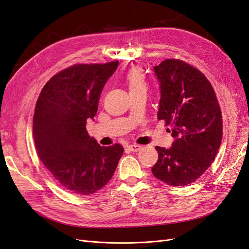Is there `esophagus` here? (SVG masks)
<instances>
[{
    "mask_svg": "<svg viewBox=\"0 0 249 249\" xmlns=\"http://www.w3.org/2000/svg\"><path fill=\"white\" fill-rule=\"evenodd\" d=\"M126 147L129 148L131 152H139V150L142 148V146L139 145V144H130V145H127Z\"/></svg>",
    "mask_w": 249,
    "mask_h": 249,
    "instance_id": "obj_1",
    "label": "esophagus"
}]
</instances>
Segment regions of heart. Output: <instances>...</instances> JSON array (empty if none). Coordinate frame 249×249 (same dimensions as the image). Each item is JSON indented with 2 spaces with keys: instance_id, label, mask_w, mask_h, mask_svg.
I'll use <instances>...</instances> for the list:
<instances>
[{
  "instance_id": "b5f03b06",
  "label": "heart",
  "mask_w": 249,
  "mask_h": 249,
  "mask_svg": "<svg viewBox=\"0 0 249 249\" xmlns=\"http://www.w3.org/2000/svg\"><path fill=\"white\" fill-rule=\"evenodd\" d=\"M124 81L130 92L146 91L147 84L144 74L140 69H132L124 74Z\"/></svg>"
}]
</instances>
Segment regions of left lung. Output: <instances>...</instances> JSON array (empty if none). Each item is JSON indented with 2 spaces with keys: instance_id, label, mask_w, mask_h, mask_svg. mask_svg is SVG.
<instances>
[{
  "instance_id": "obj_1",
  "label": "left lung",
  "mask_w": 249,
  "mask_h": 249,
  "mask_svg": "<svg viewBox=\"0 0 249 249\" xmlns=\"http://www.w3.org/2000/svg\"><path fill=\"white\" fill-rule=\"evenodd\" d=\"M160 83L158 119L175 138L159 155L153 175L170 186L196 180L214 161L222 139V116L214 89L201 71L182 60L166 59L154 67Z\"/></svg>"
}]
</instances>
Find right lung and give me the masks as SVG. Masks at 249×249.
I'll return each instance as SVG.
<instances>
[{
	"instance_id": "obj_1",
	"label": "right lung",
	"mask_w": 249,
	"mask_h": 249,
	"mask_svg": "<svg viewBox=\"0 0 249 249\" xmlns=\"http://www.w3.org/2000/svg\"><path fill=\"white\" fill-rule=\"evenodd\" d=\"M118 61L74 64L51 78L36 103L33 136L37 154L56 182L73 194L89 195L106 185L124 147L101 146L86 130L102 90Z\"/></svg>"
}]
</instances>
